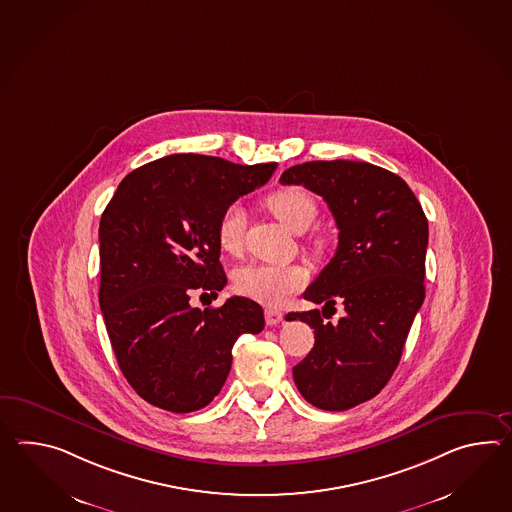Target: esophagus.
Instances as JSON below:
<instances>
[{
    "label": "esophagus",
    "instance_id": "34e87169",
    "mask_svg": "<svg viewBox=\"0 0 512 512\" xmlns=\"http://www.w3.org/2000/svg\"><path fill=\"white\" fill-rule=\"evenodd\" d=\"M264 318H266V325L268 327H277L283 321V312L275 310V308H266L264 310Z\"/></svg>",
    "mask_w": 512,
    "mask_h": 512
}]
</instances>
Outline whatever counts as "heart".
<instances>
[{
	"instance_id": "1",
	"label": "heart",
	"mask_w": 512,
	"mask_h": 512,
	"mask_svg": "<svg viewBox=\"0 0 512 512\" xmlns=\"http://www.w3.org/2000/svg\"><path fill=\"white\" fill-rule=\"evenodd\" d=\"M264 204L292 233H305L318 218V202L303 187L277 189L266 198ZM244 231L246 213L242 205H229L220 215L216 226L218 248L228 255H239ZM305 283L307 272L297 264H248L233 275V288L237 294L270 307L281 305L286 297L303 288Z\"/></svg>"
}]
</instances>
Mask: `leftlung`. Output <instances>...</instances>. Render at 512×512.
Wrapping results in <instances>:
<instances>
[{
    "label": "left lung",
    "mask_w": 512,
    "mask_h": 512,
    "mask_svg": "<svg viewBox=\"0 0 512 512\" xmlns=\"http://www.w3.org/2000/svg\"><path fill=\"white\" fill-rule=\"evenodd\" d=\"M319 194L336 220L338 250L305 299L343 305L338 323L318 308L290 312L314 334V349L294 367L299 393L327 411L375 397L395 373L424 301L428 220L408 183L365 161H307L281 176ZM336 312V308H334Z\"/></svg>",
    "instance_id": "left-lung-1"
}]
</instances>
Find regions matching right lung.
Returning a JSON list of instances; mask_svg holds the SVG:
<instances>
[{
	"label": "right lung",
	"mask_w": 512,
	"mask_h": 512,
	"mask_svg": "<svg viewBox=\"0 0 512 512\" xmlns=\"http://www.w3.org/2000/svg\"><path fill=\"white\" fill-rule=\"evenodd\" d=\"M275 167L172 154L130 172L106 205L99 303L117 364L148 404L172 413L204 408L228 378L240 334L264 329L261 305L248 297L205 310L189 301L194 290L216 296L228 283L220 215Z\"/></svg>",
	"instance_id": "obj_1"
}]
</instances>
